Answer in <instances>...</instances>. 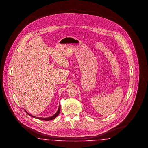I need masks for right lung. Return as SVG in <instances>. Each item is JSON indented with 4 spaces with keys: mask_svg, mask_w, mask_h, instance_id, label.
<instances>
[{
    "mask_svg": "<svg viewBox=\"0 0 148 148\" xmlns=\"http://www.w3.org/2000/svg\"><path fill=\"white\" fill-rule=\"evenodd\" d=\"M60 105H59V108H58V110L57 112H56L54 115H53V116H50V117H49V118H38V117H36V116H34L32 115L31 114H30L28 113L26 110H25V112L26 113H27L28 115H29L30 116H32V117H33V118H37V119H38L42 120L49 121V120H53L54 119H55L57 116H58V115H59V113H60Z\"/></svg>",
    "mask_w": 148,
    "mask_h": 148,
    "instance_id": "add662e5",
    "label": "right lung"
}]
</instances>
